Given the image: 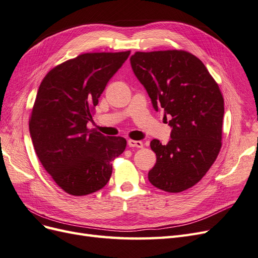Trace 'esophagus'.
Masks as SVG:
<instances>
[{
  "mask_svg": "<svg viewBox=\"0 0 258 258\" xmlns=\"http://www.w3.org/2000/svg\"><path fill=\"white\" fill-rule=\"evenodd\" d=\"M128 145L129 147H138V148L143 147V143L141 141H136V140H128Z\"/></svg>",
  "mask_w": 258,
  "mask_h": 258,
  "instance_id": "obj_1",
  "label": "esophagus"
}]
</instances>
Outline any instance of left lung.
I'll use <instances>...</instances> for the list:
<instances>
[{"label": "left lung", "instance_id": "left-lung-1", "mask_svg": "<svg viewBox=\"0 0 258 258\" xmlns=\"http://www.w3.org/2000/svg\"><path fill=\"white\" fill-rule=\"evenodd\" d=\"M130 63L155 111L162 108L172 128L168 144L151 142L157 160L148 179L168 192L188 189L206 175L221 150L220 87L201 60L184 50L138 51Z\"/></svg>", "mask_w": 258, "mask_h": 258}]
</instances>
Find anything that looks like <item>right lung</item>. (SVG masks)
<instances>
[{"instance_id": "1", "label": "right lung", "mask_w": 258, "mask_h": 258, "mask_svg": "<svg viewBox=\"0 0 258 258\" xmlns=\"http://www.w3.org/2000/svg\"><path fill=\"white\" fill-rule=\"evenodd\" d=\"M130 51L83 53L57 66L38 88L29 129L35 153L60 188L73 196L107 184L112 161L124 151L121 137L88 129L93 108Z\"/></svg>"}]
</instances>
